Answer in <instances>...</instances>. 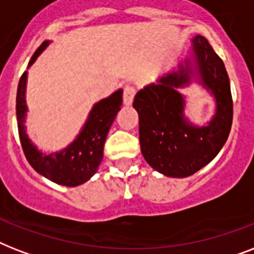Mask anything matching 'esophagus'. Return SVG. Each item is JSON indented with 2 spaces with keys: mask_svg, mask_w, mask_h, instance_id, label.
I'll list each match as a JSON object with an SVG mask.
<instances>
[{
  "mask_svg": "<svg viewBox=\"0 0 254 254\" xmlns=\"http://www.w3.org/2000/svg\"><path fill=\"white\" fill-rule=\"evenodd\" d=\"M135 96V88L133 85H127V87L124 88V104L125 105H130L133 103V100H134Z\"/></svg>",
  "mask_w": 254,
  "mask_h": 254,
  "instance_id": "obj_1",
  "label": "esophagus"
}]
</instances>
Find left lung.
Returning a JSON list of instances; mask_svg holds the SVG:
<instances>
[{
    "label": "left lung",
    "instance_id": "left-lung-1",
    "mask_svg": "<svg viewBox=\"0 0 254 254\" xmlns=\"http://www.w3.org/2000/svg\"><path fill=\"white\" fill-rule=\"evenodd\" d=\"M193 74L198 75L199 82L217 101L215 116L205 127L188 123L184 117V96L177 92L190 82ZM133 107L138 112L143 158L166 177H190L208 165L224 146L232 127L228 73L223 61L201 35L192 39L191 58L178 65V69L159 77L157 84L141 89Z\"/></svg>",
    "mask_w": 254,
    "mask_h": 254
}]
</instances>
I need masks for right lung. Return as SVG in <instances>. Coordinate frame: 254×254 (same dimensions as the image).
<instances>
[{"mask_svg":"<svg viewBox=\"0 0 254 254\" xmlns=\"http://www.w3.org/2000/svg\"><path fill=\"white\" fill-rule=\"evenodd\" d=\"M49 45L50 41H45L38 47L30 61L29 67ZM26 81L27 72H23L18 84L15 107L18 133L26 159L37 173L54 183L67 187L83 185L95 175L103 161L104 143L107 139L108 131L115 121L117 112L121 109L123 89L116 91L109 97L100 100L99 103L93 105L80 133L68 146L57 153L43 154L41 150H38L35 145H33L31 139L26 134Z\"/></svg>","mask_w":254,"mask_h":254,"instance_id":"1","label":"right lung"}]
</instances>
